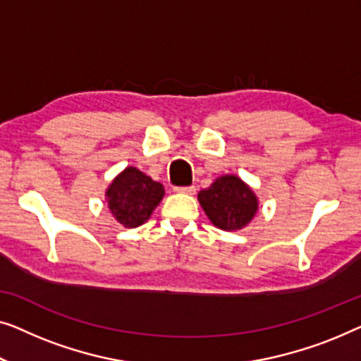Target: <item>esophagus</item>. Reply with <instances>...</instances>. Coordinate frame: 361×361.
Masks as SVG:
<instances>
[{"mask_svg":"<svg viewBox=\"0 0 361 361\" xmlns=\"http://www.w3.org/2000/svg\"><path fill=\"white\" fill-rule=\"evenodd\" d=\"M176 192H185V195H195L196 188L195 186H181V188H175Z\"/></svg>","mask_w":361,"mask_h":361,"instance_id":"obj_1","label":"esophagus"}]
</instances>
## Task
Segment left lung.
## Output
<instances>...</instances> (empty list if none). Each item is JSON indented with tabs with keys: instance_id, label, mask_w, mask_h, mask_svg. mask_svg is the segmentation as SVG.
Masks as SVG:
<instances>
[{
	"instance_id": "8db88e82",
	"label": "left lung",
	"mask_w": 361,
	"mask_h": 361,
	"mask_svg": "<svg viewBox=\"0 0 361 361\" xmlns=\"http://www.w3.org/2000/svg\"><path fill=\"white\" fill-rule=\"evenodd\" d=\"M197 201L207 219L222 231H240L258 211V197L237 175H222L206 190L197 192Z\"/></svg>"
}]
</instances>
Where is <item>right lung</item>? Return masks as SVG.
Listing matches in <instances>:
<instances>
[{
    "instance_id": "1",
    "label": "right lung",
    "mask_w": 361,
    "mask_h": 361,
    "mask_svg": "<svg viewBox=\"0 0 361 361\" xmlns=\"http://www.w3.org/2000/svg\"><path fill=\"white\" fill-rule=\"evenodd\" d=\"M108 209L121 226L134 229L150 219L164 200V185L154 181L135 166H126L106 190Z\"/></svg>"
}]
</instances>
